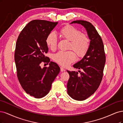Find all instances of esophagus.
Instances as JSON below:
<instances>
[{
    "mask_svg": "<svg viewBox=\"0 0 123 123\" xmlns=\"http://www.w3.org/2000/svg\"><path fill=\"white\" fill-rule=\"evenodd\" d=\"M60 70H61V72H65V69L64 68H63V67H60Z\"/></svg>",
    "mask_w": 123,
    "mask_h": 123,
    "instance_id": "obj_1",
    "label": "esophagus"
}]
</instances>
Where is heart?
<instances>
[{
    "instance_id": "obj_1",
    "label": "heart",
    "mask_w": 123,
    "mask_h": 123,
    "mask_svg": "<svg viewBox=\"0 0 123 123\" xmlns=\"http://www.w3.org/2000/svg\"><path fill=\"white\" fill-rule=\"evenodd\" d=\"M61 37L65 40L69 41L68 49H72L78 58L84 57L89 49L90 40L85 34L72 25H66L60 30ZM45 42L47 47L51 50L57 49L58 39L56 35L51 33L48 35ZM76 55L72 50L67 51H59L53 55V60L63 67L68 66L76 60Z\"/></svg>"
}]
</instances>
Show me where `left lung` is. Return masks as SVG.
Here are the masks:
<instances>
[{"mask_svg":"<svg viewBox=\"0 0 123 123\" xmlns=\"http://www.w3.org/2000/svg\"><path fill=\"white\" fill-rule=\"evenodd\" d=\"M84 26L90 39V46L85 56L73 65L81 69L80 76L78 72L67 70L69 79L67 84V93L74 100L83 101L93 94L100 86L103 76L106 61L104 47L102 39L94 26L84 20L74 21Z\"/></svg>","mask_w":123,"mask_h":123,"instance_id":"left-lung-1","label":"left lung"}]
</instances>
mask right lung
<instances>
[{
  "mask_svg": "<svg viewBox=\"0 0 123 123\" xmlns=\"http://www.w3.org/2000/svg\"><path fill=\"white\" fill-rule=\"evenodd\" d=\"M58 22L34 20L20 33L16 44L15 62L20 84L25 92L35 98L48 94L51 84L60 71L57 63L45 56L49 48L45 40ZM42 62H50L42 69Z\"/></svg>",
  "mask_w": 123,
  "mask_h": 123,
  "instance_id": "obj_1",
  "label": "right lung"
}]
</instances>
